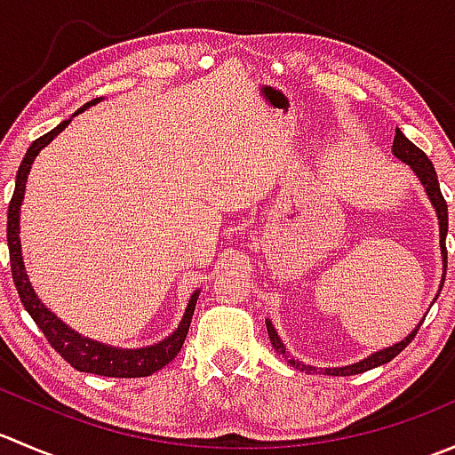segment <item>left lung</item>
Masks as SVG:
<instances>
[{
	"instance_id": "8db88e82",
	"label": "left lung",
	"mask_w": 455,
	"mask_h": 455,
	"mask_svg": "<svg viewBox=\"0 0 455 455\" xmlns=\"http://www.w3.org/2000/svg\"><path fill=\"white\" fill-rule=\"evenodd\" d=\"M392 151H394V156H396V158H401L403 163L410 164V167L414 169L416 176H419V180L423 182L427 196H429L431 204H434L435 213H438V220H440V251H443V261L447 264V246H444V237H447V227H449L447 202H444L443 191H440L438 176H435L434 164H431V160L427 158L423 149H419L414 142H411L410 139H405V134H403L401 130H396V136H394ZM444 273H447V266H444ZM444 273H443V283H444ZM440 288H443V286H440ZM420 325H423V321H420V323L416 325L414 332H411L410 337L403 339L401 343H394L392 347H385V350L376 352V355H371V356H368V359L359 361V363L346 365V368H325L321 371H323V374H332V376H352V374H361V371H368L371 368H379V365L392 361L394 356L401 355V352L405 350L407 346H410L411 339L416 337V332H419ZM266 330H268L270 343H273V347H275V352H277V355H282L283 359L288 361V363L295 365V368H299L301 371H306V374H313V371H315L313 365H304L301 361H295L291 355H286V346H283L282 339L277 337V332H275V328H273V323H270V321H266Z\"/></svg>"
}]
</instances>
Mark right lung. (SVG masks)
<instances>
[{
    "mask_svg": "<svg viewBox=\"0 0 455 455\" xmlns=\"http://www.w3.org/2000/svg\"><path fill=\"white\" fill-rule=\"evenodd\" d=\"M96 100L85 103L79 112H84L85 108L94 105ZM76 112V114H79ZM70 123L63 121L61 125L54 127L48 134L39 136L26 151L24 160L20 164V172H17V182H15V194H12L11 204H8V251H11V270L12 279H15L17 292H20V299L24 304V308L28 310V315L35 319V323L39 325V330L44 332V337L48 339L50 346L68 361L75 370L79 371H90V374L99 376H114V379H139V376H149L154 371L163 370L169 361H173L180 352L182 343H185L187 332H189L191 316H194L196 301H198V292L191 295L189 306H187V313L182 316L180 325H178L176 332L172 337H167L164 341L156 343V346L140 347V350H118V347L103 346V343H96L92 339L81 337L75 330L68 328L63 321H59L57 316L50 313L39 299H36L35 291H32L28 275H26L24 261H21V242H20V206L24 200L26 191V180H28V173L32 167V160L35 156L48 145L54 136L61 130H66V125Z\"/></svg>",
    "mask_w": 455,
    "mask_h": 455,
    "instance_id": "right-lung-1",
    "label": "right lung"
}]
</instances>
